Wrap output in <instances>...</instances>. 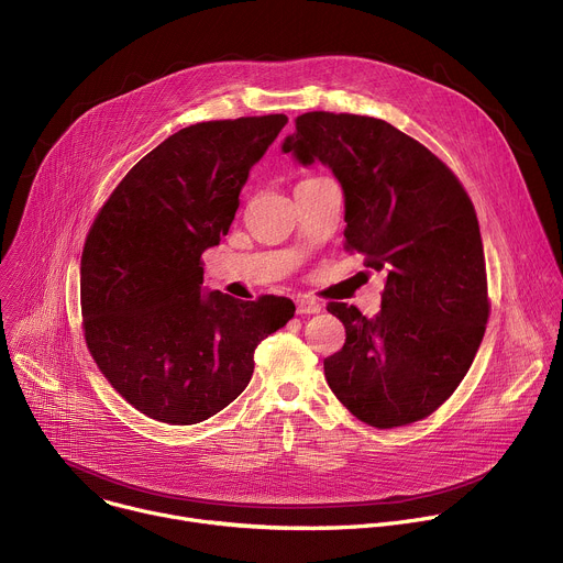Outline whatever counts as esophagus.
Listing matches in <instances>:
<instances>
[{
    "label": "esophagus",
    "mask_w": 563,
    "mask_h": 563,
    "mask_svg": "<svg viewBox=\"0 0 563 563\" xmlns=\"http://www.w3.org/2000/svg\"><path fill=\"white\" fill-rule=\"evenodd\" d=\"M320 302H316V300H311V298H298L296 300V311L300 313V316H309V313H320Z\"/></svg>",
    "instance_id": "1"
}]
</instances>
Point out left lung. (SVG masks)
I'll return each instance as SVG.
<instances>
[{
  "label": "left lung",
  "mask_w": 563,
  "mask_h": 563,
  "mask_svg": "<svg viewBox=\"0 0 563 563\" xmlns=\"http://www.w3.org/2000/svg\"><path fill=\"white\" fill-rule=\"evenodd\" d=\"M283 152L331 167L344 192V250L387 274L376 318L327 305L346 331L324 357L331 391L368 427L424 420L464 380L490 313L466 190L429 147L373 117L305 112Z\"/></svg>",
  "instance_id": "8db88e82"
}]
</instances>
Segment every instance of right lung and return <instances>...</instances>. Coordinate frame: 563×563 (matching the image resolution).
<instances>
[{"instance_id": "1", "label": "right lung", "mask_w": 563, "mask_h": 563, "mask_svg": "<svg viewBox=\"0 0 563 563\" xmlns=\"http://www.w3.org/2000/svg\"><path fill=\"white\" fill-rule=\"evenodd\" d=\"M285 114L203 121L147 152L99 210L81 254L90 355L143 416L199 424L250 385L254 351L294 318L283 296L206 294L203 252L239 210L252 165Z\"/></svg>"}]
</instances>
